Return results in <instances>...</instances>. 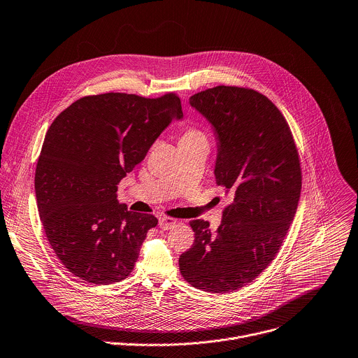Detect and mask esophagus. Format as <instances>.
<instances>
[{
    "instance_id": "34e87169",
    "label": "esophagus",
    "mask_w": 358,
    "mask_h": 358,
    "mask_svg": "<svg viewBox=\"0 0 358 358\" xmlns=\"http://www.w3.org/2000/svg\"><path fill=\"white\" fill-rule=\"evenodd\" d=\"M158 225H159V228H161V229L168 231V229H172V228L176 225V220L169 218V217H162V218H159Z\"/></svg>"
}]
</instances>
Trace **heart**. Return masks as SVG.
<instances>
[{
    "label": "heart",
    "instance_id": "obj_1",
    "mask_svg": "<svg viewBox=\"0 0 358 358\" xmlns=\"http://www.w3.org/2000/svg\"><path fill=\"white\" fill-rule=\"evenodd\" d=\"M182 143H207V137L200 129L189 127L183 131V134L179 140V144H182Z\"/></svg>",
    "mask_w": 358,
    "mask_h": 358
}]
</instances>
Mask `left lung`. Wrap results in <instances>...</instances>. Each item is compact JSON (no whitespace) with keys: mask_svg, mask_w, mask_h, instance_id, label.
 <instances>
[{"mask_svg":"<svg viewBox=\"0 0 358 358\" xmlns=\"http://www.w3.org/2000/svg\"><path fill=\"white\" fill-rule=\"evenodd\" d=\"M189 103L214 130L215 182L232 203L215 234L208 221H190L194 243L180 255L179 268L199 289L232 292L275 257L299 201V158L284 116L253 90L220 85Z\"/></svg>","mask_w":358,"mask_h":358,"instance_id":"1","label":"left lung"}]
</instances>
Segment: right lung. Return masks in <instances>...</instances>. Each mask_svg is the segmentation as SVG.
<instances>
[{
	"label": "right lung",
	"mask_w": 358,
	"mask_h": 358,
	"mask_svg": "<svg viewBox=\"0 0 358 358\" xmlns=\"http://www.w3.org/2000/svg\"><path fill=\"white\" fill-rule=\"evenodd\" d=\"M182 117L175 94L109 92L78 99L52 123L35 173L36 201L49 243L76 277L106 285L131 273L158 220L120 204L117 185Z\"/></svg>",
	"instance_id": "add662e5"
}]
</instances>
